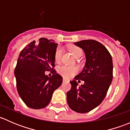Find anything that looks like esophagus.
<instances>
[{"label":"esophagus","mask_w":130,"mask_h":130,"mask_svg":"<svg viewBox=\"0 0 130 130\" xmlns=\"http://www.w3.org/2000/svg\"><path fill=\"white\" fill-rule=\"evenodd\" d=\"M63 82H69V80H68L67 79L63 78Z\"/></svg>","instance_id":"esophagus-1"}]
</instances>
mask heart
Returning <instances> with one entry per match:
<instances>
[{"instance_id": "obj_1", "label": "heart", "mask_w": 130, "mask_h": 130, "mask_svg": "<svg viewBox=\"0 0 130 130\" xmlns=\"http://www.w3.org/2000/svg\"><path fill=\"white\" fill-rule=\"evenodd\" d=\"M70 51L73 56L75 58H78L79 56L82 55V51L79 47L72 46L70 48ZM62 54V50L61 48L58 47L57 48L55 53V60L56 62H58L60 60ZM58 72L60 75L65 78H70L75 74L77 72V69L75 67L67 66V65H62L60 66L58 69Z\"/></svg>"}]
</instances>
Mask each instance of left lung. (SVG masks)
I'll use <instances>...</instances> for the list:
<instances>
[{
  "mask_svg": "<svg viewBox=\"0 0 130 130\" xmlns=\"http://www.w3.org/2000/svg\"><path fill=\"white\" fill-rule=\"evenodd\" d=\"M82 48L86 57L83 70L71 81V89L67 93L70 108L79 113L94 109L104 100L112 80V60L107 48L93 40L74 43ZM77 79L85 80L78 86Z\"/></svg>",
  "mask_w": 130,
  "mask_h": 130,
  "instance_id": "8db88e82",
  "label": "left lung"
}]
</instances>
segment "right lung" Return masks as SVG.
Returning a JSON list of instances; mask_svg holds the SVG:
<instances>
[{"label": "right lung", "mask_w": 130, "mask_h": 130, "mask_svg": "<svg viewBox=\"0 0 130 130\" xmlns=\"http://www.w3.org/2000/svg\"><path fill=\"white\" fill-rule=\"evenodd\" d=\"M58 44L42 38L33 41L21 52L14 70L18 94L29 107L39 109L48 106L53 92L63 78L54 69L55 53ZM53 70L51 77L44 74Z\"/></svg>", "instance_id": "1"}]
</instances>
